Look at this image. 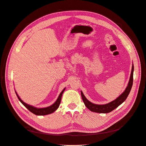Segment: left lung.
I'll return each instance as SVG.
<instances>
[{
  "instance_id": "1",
  "label": "left lung",
  "mask_w": 146,
  "mask_h": 146,
  "mask_svg": "<svg viewBox=\"0 0 146 146\" xmlns=\"http://www.w3.org/2000/svg\"><path fill=\"white\" fill-rule=\"evenodd\" d=\"M133 70H134V66L133 64L132 66L131 72L130 75V78L128 84V86L126 88L125 91L123 93L117 98L116 100L111 102L109 104H105V105H96L91 103V102L88 100L83 95V92L81 91V96L82 98L84 104H85L86 107L91 110L92 112L95 113H108L111 112L113 110H114L115 108H116L117 107H119L122 103L124 102L127 98L129 96L130 90L131 89L132 85H133Z\"/></svg>"
}]
</instances>
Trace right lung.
I'll list each match as a JSON object with an SVG mask.
<instances>
[{
  "label": "right lung",
  "mask_w": 146,
  "mask_h": 146,
  "mask_svg": "<svg viewBox=\"0 0 146 146\" xmlns=\"http://www.w3.org/2000/svg\"><path fill=\"white\" fill-rule=\"evenodd\" d=\"M65 90V88L61 92V93L60 94L59 96L58 99H57L56 101L51 106H50V107H48L47 108H35V107H32V106H30L27 104L24 103V102L18 96V95L17 94L16 92V96H17V98H18V99L20 100L21 102L23 104L25 107L27 108L30 111L32 112V113L36 114V115H39V116H43V115H46V114H50V113H52L53 112H54L55 110L58 108L60 106V102H61V96H62V94L63 93L64 91Z\"/></svg>",
  "instance_id": "obj_1"
}]
</instances>
